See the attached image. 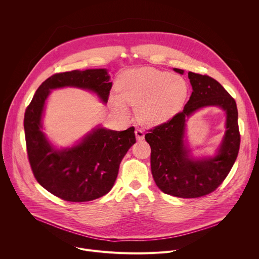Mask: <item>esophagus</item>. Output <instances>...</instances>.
<instances>
[{"label": "esophagus", "instance_id": "1", "mask_svg": "<svg viewBox=\"0 0 259 259\" xmlns=\"http://www.w3.org/2000/svg\"><path fill=\"white\" fill-rule=\"evenodd\" d=\"M135 135H136V138H137L138 140H141V139L144 138V132H143L141 129H139V128H137V129L135 130Z\"/></svg>", "mask_w": 259, "mask_h": 259}]
</instances>
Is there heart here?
<instances>
[{
    "label": "heart",
    "mask_w": 259,
    "mask_h": 259,
    "mask_svg": "<svg viewBox=\"0 0 259 259\" xmlns=\"http://www.w3.org/2000/svg\"><path fill=\"white\" fill-rule=\"evenodd\" d=\"M117 91L118 96L110 99L117 110L125 113V102L137 105L136 114L143 124L159 125L182 108L188 98L189 86L180 76L154 67H139L120 75Z\"/></svg>",
    "instance_id": "b5f03b06"
}]
</instances>
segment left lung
Returning <instances> with one entry per match:
<instances>
[{"mask_svg": "<svg viewBox=\"0 0 259 259\" xmlns=\"http://www.w3.org/2000/svg\"><path fill=\"white\" fill-rule=\"evenodd\" d=\"M183 73L182 69L174 68ZM193 92L183 109L172 119L149 130L151 167L158 188L178 198H199L214 192L227 178L240 150L238 109L235 99L213 78L189 71ZM219 106L227 113V131L218 155L195 160L183 142L186 119L205 106Z\"/></svg>", "mask_w": 259, "mask_h": 259, "instance_id": "obj_1", "label": "left lung"}]
</instances>
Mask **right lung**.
I'll list each match as a JSON object with an SVG mask.
<instances>
[{
    "label": "right lung",
    "instance_id": "obj_1",
    "mask_svg": "<svg viewBox=\"0 0 259 259\" xmlns=\"http://www.w3.org/2000/svg\"><path fill=\"white\" fill-rule=\"evenodd\" d=\"M112 86L104 68L58 72L41 84L25 109L23 125L32 174L45 190L64 201H92L112 190L122 159L136 142L134 127L124 131L98 127L78 145L58 151L41 131L45 101L52 89L78 87L93 91L105 103Z\"/></svg>",
    "mask_w": 259,
    "mask_h": 259
}]
</instances>
